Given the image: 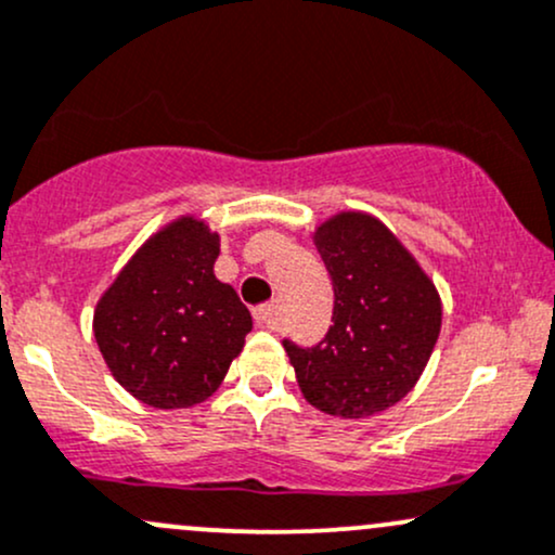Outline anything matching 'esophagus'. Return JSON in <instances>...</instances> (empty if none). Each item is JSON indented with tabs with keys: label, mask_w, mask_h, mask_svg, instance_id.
<instances>
[{
	"label": "esophagus",
	"mask_w": 555,
	"mask_h": 555,
	"mask_svg": "<svg viewBox=\"0 0 555 555\" xmlns=\"http://www.w3.org/2000/svg\"><path fill=\"white\" fill-rule=\"evenodd\" d=\"M279 315H282V308H279L276 302H268V306L255 308V321H258V326L263 328H276Z\"/></svg>",
	"instance_id": "obj_1"
}]
</instances>
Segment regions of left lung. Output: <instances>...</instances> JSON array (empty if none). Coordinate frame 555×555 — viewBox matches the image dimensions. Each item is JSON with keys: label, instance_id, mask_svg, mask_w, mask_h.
<instances>
[{"label": "left lung", "instance_id": "obj_1", "mask_svg": "<svg viewBox=\"0 0 555 555\" xmlns=\"http://www.w3.org/2000/svg\"><path fill=\"white\" fill-rule=\"evenodd\" d=\"M334 287V313L315 347L284 339L310 405L366 418L400 403L426 369L442 302L403 242L369 212H337L313 231Z\"/></svg>", "mask_w": 555, "mask_h": 555}]
</instances>
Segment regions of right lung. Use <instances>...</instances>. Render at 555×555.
<instances>
[{"mask_svg": "<svg viewBox=\"0 0 555 555\" xmlns=\"http://www.w3.org/2000/svg\"><path fill=\"white\" fill-rule=\"evenodd\" d=\"M221 236L194 216L152 234L94 310L107 369L152 408L208 400L245 347L253 315L212 266Z\"/></svg>", "mask_w": 555, "mask_h": 555, "instance_id": "add662e5", "label": "right lung"}]
</instances>
